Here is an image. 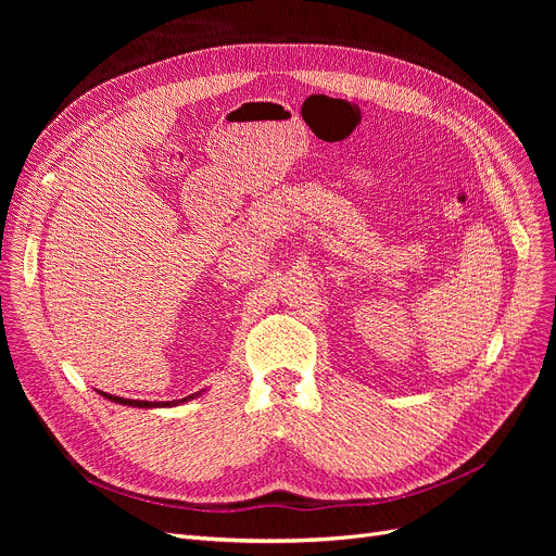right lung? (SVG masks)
<instances>
[{"label": "right lung", "mask_w": 556, "mask_h": 556, "mask_svg": "<svg viewBox=\"0 0 556 556\" xmlns=\"http://www.w3.org/2000/svg\"><path fill=\"white\" fill-rule=\"evenodd\" d=\"M99 394L105 396V399H110L112 403L132 405V407H173V405H180V403H187V401L200 396V392H195V394L185 396V399H178V401H157V403H153V401H135V399H124V396H112V394H108V392H99Z\"/></svg>", "instance_id": "right-lung-1"}]
</instances>
